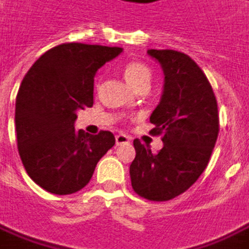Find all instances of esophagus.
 Returning <instances> with one entry per match:
<instances>
[{
    "instance_id": "esophagus-1",
    "label": "esophagus",
    "mask_w": 249,
    "mask_h": 249,
    "mask_svg": "<svg viewBox=\"0 0 249 249\" xmlns=\"http://www.w3.org/2000/svg\"><path fill=\"white\" fill-rule=\"evenodd\" d=\"M115 141H116V145L128 144L130 142V138L126 134H118V136L115 137Z\"/></svg>"
}]
</instances>
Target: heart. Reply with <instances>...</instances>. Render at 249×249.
<instances>
[{
  "label": "heart",
  "instance_id": "1",
  "mask_svg": "<svg viewBox=\"0 0 249 249\" xmlns=\"http://www.w3.org/2000/svg\"><path fill=\"white\" fill-rule=\"evenodd\" d=\"M124 79L136 90L148 89L152 82V71L142 61L131 60L122 67Z\"/></svg>",
  "mask_w": 249,
  "mask_h": 249
}]
</instances>
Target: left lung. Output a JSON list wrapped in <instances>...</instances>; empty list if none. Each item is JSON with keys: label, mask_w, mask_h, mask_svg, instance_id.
Segmentation results:
<instances>
[{"label": "left lung", "mask_w": 249, "mask_h": 249, "mask_svg": "<svg viewBox=\"0 0 249 249\" xmlns=\"http://www.w3.org/2000/svg\"><path fill=\"white\" fill-rule=\"evenodd\" d=\"M164 72V89L149 121L164 146L156 155L134 140L131 186L138 196L167 201L188 191L206 170L219 133L218 104L211 83L188 54L148 51Z\"/></svg>", "instance_id": "8db88e82"}]
</instances>
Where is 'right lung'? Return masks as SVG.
Masks as SVG:
<instances>
[{
  "label": "right lung",
  "mask_w": 249,
  "mask_h": 249,
  "mask_svg": "<svg viewBox=\"0 0 249 249\" xmlns=\"http://www.w3.org/2000/svg\"><path fill=\"white\" fill-rule=\"evenodd\" d=\"M122 52L116 46L67 42L35 61L16 97V138L30 178L46 192L71 195L93 177L115 145L111 131L96 136L74 127L76 111L93 105L94 75Z\"/></svg>",
  "instance_id": "right-lung-1"
}]
</instances>
